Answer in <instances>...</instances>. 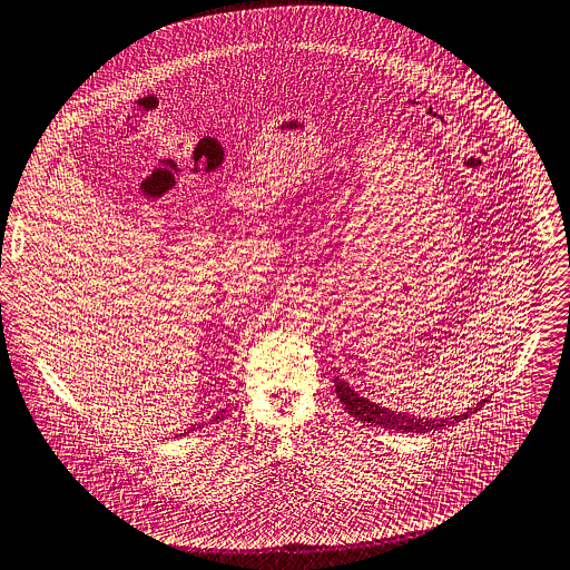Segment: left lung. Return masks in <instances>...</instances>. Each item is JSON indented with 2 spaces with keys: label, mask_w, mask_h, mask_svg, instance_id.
I'll use <instances>...</instances> for the list:
<instances>
[{
  "label": "left lung",
  "mask_w": 570,
  "mask_h": 570,
  "mask_svg": "<svg viewBox=\"0 0 570 570\" xmlns=\"http://www.w3.org/2000/svg\"><path fill=\"white\" fill-rule=\"evenodd\" d=\"M334 386H336V395L341 400V404L347 409L350 416H354L361 423H371V425H380L386 430H395V432H406V434H428L434 430H443V428H452L461 421H465L473 413H478L487 400H480L475 406H469V411L459 413V416H450V419H421V416H411V413H402V411H393L389 406H382L364 395H358L345 380L334 377Z\"/></svg>",
  "instance_id": "8db88e82"
}]
</instances>
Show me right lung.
Returning <instances> with one entry per match:
<instances>
[{
  "mask_svg": "<svg viewBox=\"0 0 570 570\" xmlns=\"http://www.w3.org/2000/svg\"><path fill=\"white\" fill-rule=\"evenodd\" d=\"M218 419H220V413H218Z\"/></svg>",
  "mask_w": 570,
  "mask_h": 570,
  "instance_id": "add662e5",
  "label": "right lung"
}]
</instances>
